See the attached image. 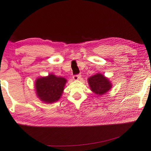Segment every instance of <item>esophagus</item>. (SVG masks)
<instances>
[{
    "label": "esophagus",
    "instance_id": "esophagus-1",
    "mask_svg": "<svg viewBox=\"0 0 151 151\" xmlns=\"http://www.w3.org/2000/svg\"><path fill=\"white\" fill-rule=\"evenodd\" d=\"M81 77V75H76V76H73V79L75 81H77V80L80 79Z\"/></svg>",
    "mask_w": 151,
    "mask_h": 151
}]
</instances>
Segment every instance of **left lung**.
<instances>
[{"mask_svg":"<svg viewBox=\"0 0 151 151\" xmlns=\"http://www.w3.org/2000/svg\"><path fill=\"white\" fill-rule=\"evenodd\" d=\"M87 81L91 90L98 96L107 93L112 87V83L108 78L101 73H97L89 77Z\"/></svg>","mask_w":151,"mask_h":151,"instance_id":"1","label":"left lung"}]
</instances>
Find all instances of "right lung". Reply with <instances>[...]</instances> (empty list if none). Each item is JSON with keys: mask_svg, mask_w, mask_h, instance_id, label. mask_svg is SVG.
<instances>
[{"mask_svg": "<svg viewBox=\"0 0 151 151\" xmlns=\"http://www.w3.org/2000/svg\"><path fill=\"white\" fill-rule=\"evenodd\" d=\"M66 82L65 78L54 74L37 78L35 82L36 95L43 102L52 104L60 99Z\"/></svg>", "mask_w": 151, "mask_h": 151, "instance_id": "add662e5", "label": "right lung"}]
</instances>
